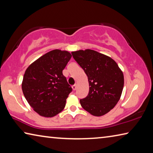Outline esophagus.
I'll return each mask as SVG.
<instances>
[{
	"label": "esophagus",
	"mask_w": 153,
	"mask_h": 153,
	"mask_svg": "<svg viewBox=\"0 0 153 153\" xmlns=\"http://www.w3.org/2000/svg\"><path fill=\"white\" fill-rule=\"evenodd\" d=\"M77 88V85L76 84H74L72 86V89H73L74 90H76Z\"/></svg>",
	"instance_id": "34e87169"
}]
</instances>
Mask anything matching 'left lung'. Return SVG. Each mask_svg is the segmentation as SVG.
<instances>
[{
	"label": "left lung",
	"instance_id": "1",
	"mask_svg": "<svg viewBox=\"0 0 153 153\" xmlns=\"http://www.w3.org/2000/svg\"><path fill=\"white\" fill-rule=\"evenodd\" d=\"M87 75L89 92L79 100L84 109L94 116H102L113 109L120 100L124 77L117 63L109 56L86 49L71 53Z\"/></svg>",
	"mask_w": 153,
	"mask_h": 153
}]
</instances>
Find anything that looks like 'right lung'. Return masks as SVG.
<instances>
[{"label":"right lung","mask_w":153,"mask_h":153,"mask_svg":"<svg viewBox=\"0 0 153 153\" xmlns=\"http://www.w3.org/2000/svg\"><path fill=\"white\" fill-rule=\"evenodd\" d=\"M71 55L66 51H51L38 58L25 71L22 84L27 102L40 116L53 117L65 107L72 91L63 70Z\"/></svg>","instance_id":"obj_1"}]
</instances>
